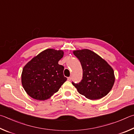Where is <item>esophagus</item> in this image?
Masks as SVG:
<instances>
[{
    "instance_id": "34e87169",
    "label": "esophagus",
    "mask_w": 134,
    "mask_h": 134,
    "mask_svg": "<svg viewBox=\"0 0 134 134\" xmlns=\"http://www.w3.org/2000/svg\"><path fill=\"white\" fill-rule=\"evenodd\" d=\"M67 80H68V81H71V77H68L67 78Z\"/></svg>"
}]
</instances>
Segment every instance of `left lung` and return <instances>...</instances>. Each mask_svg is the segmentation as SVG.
<instances>
[{"instance_id":"8db88e82","label":"left lung","mask_w":134,"mask_h":134,"mask_svg":"<svg viewBox=\"0 0 134 134\" xmlns=\"http://www.w3.org/2000/svg\"><path fill=\"white\" fill-rule=\"evenodd\" d=\"M81 63L82 79L79 83L72 82L78 92L90 99H98L111 91L115 81L114 70L108 63L91 50H74Z\"/></svg>"}]
</instances>
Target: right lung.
Here are the masks:
<instances>
[{"label": "right lung", "instance_id": "1", "mask_svg": "<svg viewBox=\"0 0 134 134\" xmlns=\"http://www.w3.org/2000/svg\"><path fill=\"white\" fill-rule=\"evenodd\" d=\"M64 55L62 50L48 48L33 58L23 67L21 84L29 96L46 100L59 91L67 80L64 67L59 64Z\"/></svg>", "mask_w": 134, "mask_h": 134}]
</instances>
